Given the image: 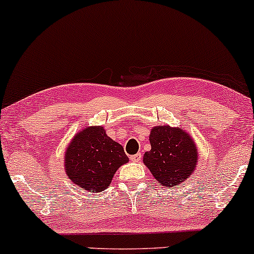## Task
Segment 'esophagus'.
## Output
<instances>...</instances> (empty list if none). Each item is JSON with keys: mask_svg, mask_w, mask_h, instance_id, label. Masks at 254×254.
Wrapping results in <instances>:
<instances>
[{"mask_svg": "<svg viewBox=\"0 0 254 254\" xmlns=\"http://www.w3.org/2000/svg\"><path fill=\"white\" fill-rule=\"evenodd\" d=\"M131 160H132L133 162H139L142 160V155H141V153H137V154H135V155H132L130 157Z\"/></svg>", "mask_w": 254, "mask_h": 254, "instance_id": "obj_1", "label": "esophagus"}]
</instances>
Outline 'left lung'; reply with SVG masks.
Listing matches in <instances>:
<instances>
[{"mask_svg":"<svg viewBox=\"0 0 254 254\" xmlns=\"http://www.w3.org/2000/svg\"><path fill=\"white\" fill-rule=\"evenodd\" d=\"M149 142L151 149L144 153L143 164L160 185L174 188L194 173L198 149L185 130L157 125L150 130Z\"/></svg>","mask_w":254,"mask_h":254,"instance_id":"1","label":"left lung"}]
</instances>
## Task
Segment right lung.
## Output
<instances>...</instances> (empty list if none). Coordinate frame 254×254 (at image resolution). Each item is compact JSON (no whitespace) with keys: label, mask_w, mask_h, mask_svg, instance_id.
Segmentation results:
<instances>
[{"label":"right lung","mask_w":254,"mask_h":254,"mask_svg":"<svg viewBox=\"0 0 254 254\" xmlns=\"http://www.w3.org/2000/svg\"><path fill=\"white\" fill-rule=\"evenodd\" d=\"M129 162L124 148L107 136L104 127H84L64 154V170L75 185L90 192L106 190L122 165Z\"/></svg>","instance_id":"obj_1"}]
</instances>
